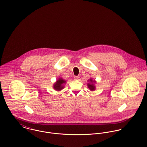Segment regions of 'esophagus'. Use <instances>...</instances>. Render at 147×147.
<instances>
[{
    "label": "esophagus",
    "instance_id": "1",
    "mask_svg": "<svg viewBox=\"0 0 147 147\" xmlns=\"http://www.w3.org/2000/svg\"><path fill=\"white\" fill-rule=\"evenodd\" d=\"M79 76H75V77H74V79L76 80H79Z\"/></svg>",
    "mask_w": 147,
    "mask_h": 147
}]
</instances>
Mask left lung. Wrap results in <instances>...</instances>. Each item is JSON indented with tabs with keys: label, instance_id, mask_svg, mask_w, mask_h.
Wrapping results in <instances>:
<instances>
[{
	"label": "left lung",
	"instance_id": "1",
	"mask_svg": "<svg viewBox=\"0 0 147 147\" xmlns=\"http://www.w3.org/2000/svg\"><path fill=\"white\" fill-rule=\"evenodd\" d=\"M88 83L87 84L88 88L91 90H94L96 89V86H95V83H96V82L95 80H93L92 78L89 79L88 80Z\"/></svg>",
	"mask_w": 147,
	"mask_h": 147
}]
</instances>
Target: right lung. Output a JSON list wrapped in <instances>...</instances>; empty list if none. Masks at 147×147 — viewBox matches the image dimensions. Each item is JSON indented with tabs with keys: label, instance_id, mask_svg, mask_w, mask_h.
I'll use <instances>...</instances> for the list:
<instances>
[{
	"label": "right lung",
	"instance_id": "right-lung-1",
	"mask_svg": "<svg viewBox=\"0 0 147 147\" xmlns=\"http://www.w3.org/2000/svg\"><path fill=\"white\" fill-rule=\"evenodd\" d=\"M65 83V80H64L62 78H59L53 85V88L57 91H61L64 88V84Z\"/></svg>",
	"mask_w": 147,
	"mask_h": 147
}]
</instances>
